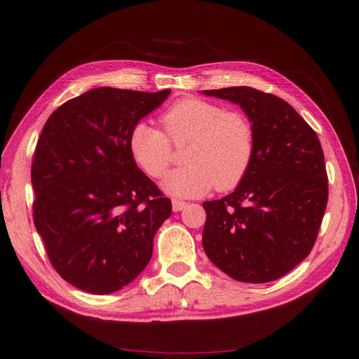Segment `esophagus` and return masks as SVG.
Here are the masks:
<instances>
[{
	"instance_id": "esophagus-1",
	"label": "esophagus",
	"mask_w": 359,
	"mask_h": 359,
	"mask_svg": "<svg viewBox=\"0 0 359 359\" xmlns=\"http://www.w3.org/2000/svg\"><path fill=\"white\" fill-rule=\"evenodd\" d=\"M187 206V202H184V201H180V199H172V208H173V211H181V210H184Z\"/></svg>"
}]
</instances>
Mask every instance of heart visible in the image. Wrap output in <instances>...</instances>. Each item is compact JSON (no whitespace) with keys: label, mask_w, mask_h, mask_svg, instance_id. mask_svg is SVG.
Here are the masks:
<instances>
[{"label":"heart","mask_w":359,"mask_h":359,"mask_svg":"<svg viewBox=\"0 0 359 359\" xmlns=\"http://www.w3.org/2000/svg\"><path fill=\"white\" fill-rule=\"evenodd\" d=\"M163 130L139 121L128 136L136 165L151 178L165 175L173 158V145L189 147L186 166L172 170L163 189L172 196L196 198L212 187L235 189L252 166L255 128L247 115L198 97H186L161 114Z\"/></svg>","instance_id":"obj_1"}]
</instances>
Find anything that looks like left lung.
I'll return each mask as SVG.
<instances>
[{"mask_svg": "<svg viewBox=\"0 0 359 359\" xmlns=\"http://www.w3.org/2000/svg\"><path fill=\"white\" fill-rule=\"evenodd\" d=\"M241 106L255 128L247 175L227 196L203 202L202 244L223 273L244 283L286 276L316 243L328 175L316 132L280 97L250 86L206 90Z\"/></svg>", "mask_w": 359, "mask_h": 359, "instance_id": "obj_1", "label": "left lung"}]
</instances>
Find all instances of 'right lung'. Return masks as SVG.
<instances>
[{
	"instance_id": "1",
	"label": "right lung",
	"mask_w": 359,
	"mask_h": 359,
	"mask_svg": "<svg viewBox=\"0 0 359 359\" xmlns=\"http://www.w3.org/2000/svg\"><path fill=\"white\" fill-rule=\"evenodd\" d=\"M169 94L94 88L61 104L41 130L32 219L53 269L74 287L123 289L153 256L172 203L136 166L128 136Z\"/></svg>"
}]
</instances>
